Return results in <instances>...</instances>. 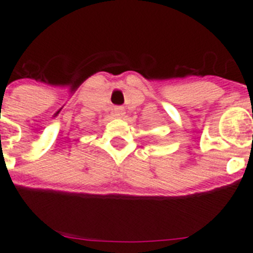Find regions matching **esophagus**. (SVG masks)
<instances>
[{
	"label": "esophagus",
	"instance_id": "34e87169",
	"mask_svg": "<svg viewBox=\"0 0 253 253\" xmlns=\"http://www.w3.org/2000/svg\"><path fill=\"white\" fill-rule=\"evenodd\" d=\"M113 114H114V117L118 118V119H122V118H124L125 115L124 108H123V106H117V108H114Z\"/></svg>",
	"mask_w": 253,
	"mask_h": 253
}]
</instances>
